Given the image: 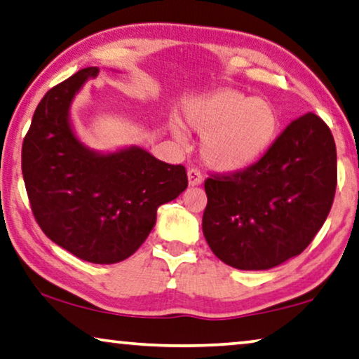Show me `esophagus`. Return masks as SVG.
Listing matches in <instances>:
<instances>
[{
  "instance_id": "esophagus-1",
  "label": "esophagus",
  "mask_w": 359,
  "mask_h": 359,
  "mask_svg": "<svg viewBox=\"0 0 359 359\" xmlns=\"http://www.w3.org/2000/svg\"><path fill=\"white\" fill-rule=\"evenodd\" d=\"M203 182V174L201 170L195 168V165H191L189 169V184L190 185H200Z\"/></svg>"
}]
</instances>
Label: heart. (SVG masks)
Returning <instances> with one entry per match:
<instances>
[{"label":"heart","instance_id":"heart-1","mask_svg":"<svg viewBox=\"0 0 359 359\" xmlns=\"http://www.w3.org/2000/svg\"><path fill=\"white\" fill-rule=\"evenodd\" d=\"M185 119L203 135V159L222 172H238L258 163L280 127L274 104L235 90L191 100L185 106Z\"/></svg>","mask_w":359,"mask_h":359}]
</instances>
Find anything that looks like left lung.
I'll return each instance as SVG.
<instances>
[{
    "label": "left lung",
    "instance_id": "8db88e82",
    "mask_svg": "<svg viewBox=\"0 0 359 359\" xmlns=\"http://www.w3.org/2000/svg\"><path fill=\"white\" fill-rule=\"evenodd\" d=\"M337 189V149L314 112L292 121L258 163L205 180L203 233L222 263L271 269L313 242Z\"/></svg>",
    "mask_w": 359,
    "mask_h": 359
}]
</instances>
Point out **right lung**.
I'll return each instance as SVG.
<instances>
[{
    "instance_id": "right-lung-1",
    "label": "right lung",
    "mask_w": 359,
    "mask_h": 359,
    "mask_svg": "<svg viewBox=\"0 0 359 359\" xmlns=\"http://www.w3.org/2000/svg\"><path fill=\"white\" fill-rule=\"evenodd\" d=\"M87 67L48 90L22 143V174L30 208L50 240L95 264L127 259L145 242L163 203L189 185L182 164H168L142 148L90 151L74 135L69 106Z\"/></svg>"
}]
</instances>
